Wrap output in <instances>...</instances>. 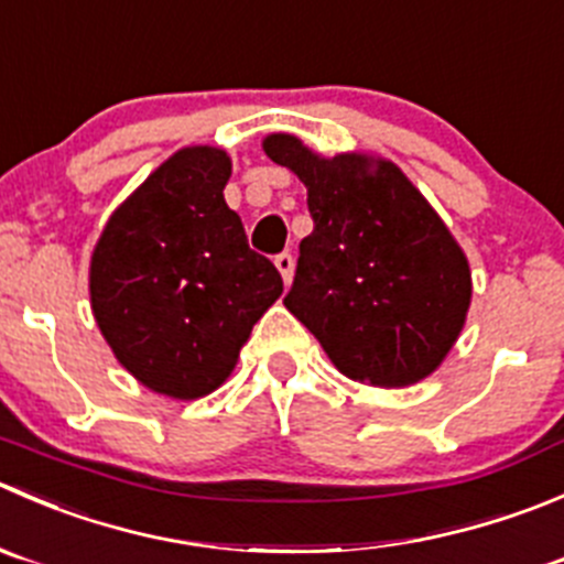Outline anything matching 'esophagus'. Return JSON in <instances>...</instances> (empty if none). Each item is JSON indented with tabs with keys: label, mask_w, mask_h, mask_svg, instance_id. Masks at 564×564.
I'll return each mask as SVG.
<instances>
[{
	"label": "esophagus",
	"mask_w": 564,
	"mask_h": 564,
	"mask_svg": "<svg viewBox=\"0 0 564 564\" xmlns=\"http://www.w3.org/2000/svg\"><path fill=\"white\" fill-rule=\"evenodd\" d=\"M275 267H278V272H281V275H283V283H292L294 256L289 253V250H283V253L275 256Z\"/></svg>",
	"instance_id": "obj_1"
}]
</instances>
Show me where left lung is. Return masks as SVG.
Listing matches in <instances>:
<instances>
[{"instance_id":"1","label":"left lung","mask_w":564,"mask_h":564,"mask_svg":"<svg viewBox=\"0 0 564 564\" xmlns=\"http://www.w3.org/2000/svg\"><path fill=\"white\" fill-rule=\"evenodd\" d=\"M264 151L308 187L314 217L283 305L349 380L402 388L438 369L466 322L471 272L433 206L393 162L319 160L292 134H270Z\"/></svg>"}]
</instances>
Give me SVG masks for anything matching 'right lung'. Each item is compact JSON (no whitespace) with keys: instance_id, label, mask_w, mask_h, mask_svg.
I'll return each instance as SVG.
<instances>
[{"instance_id":"add662e5","label":"right lung","mask_w":564,"mask_h":564,"mask_svg":"<svg viewBox=\"0 0 564 564\" xmlns=\"http://www.w3.org/2000/svg\"><path fill=\"white\" fill-rule=\"evenodd\" d=\"M228 176L226 151H178L109 217L93 250L104 338L137 380L173 399L215 391L283 292L223 198Z\"/></svg>"}]
</instances>
